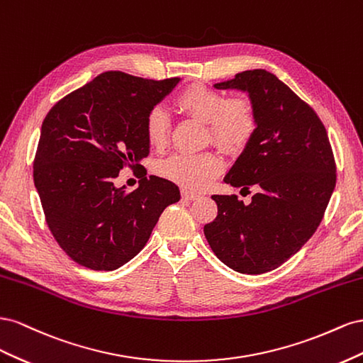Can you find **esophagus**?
<instances>
[{
	"mask_svg": "<svg viewBox=\"0 0 363 363\" xmlns=\"http://www.w3.org/2000/svg\"><path fill=\"white\" fill-rule=\"evenodd\" d=\"M182 198L187 199V201H194V199H199L201 194L193 193V191H190V190H182Z\"/></svg>",
	"mask_w": 363,
	"mask_h": 363,
	"instance_id": "esophagus-1",
	"label": "esophagus"
}]
</instances>
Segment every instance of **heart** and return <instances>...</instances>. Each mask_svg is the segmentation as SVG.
I'll use <instances>...</instances> for the list:
<instances>
[{"mask_svg": "<svg viewBox=\"0 0 363 363\" xmlns=\"http://www.w3.org/2000/svg\"><path fill=\"white\" fill-rule=\"evenodd\" d=\"M176 105L208 124L213 140L228 150L242 149L255 132L257 120L250 101L230 100L213 88L193 85L176 97ZM144 128L150 146L162 149L169 140V113L160 106L150 109ZM223 165L220 155L214 152L173 153L158 162L157 170L162 178L198 191L208 187Z\"/></svg>", "mask_w": 363, "mask_h": 363, "instance_id": "obj_1", "label": "heart"}]
</instances>
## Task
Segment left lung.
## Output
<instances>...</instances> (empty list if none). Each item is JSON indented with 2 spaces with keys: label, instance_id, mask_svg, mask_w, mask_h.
I'll return each mask as SVG.
<instances>
[{
  "label": "left lung",
  "instance_id": "8db88e82",
  "mask_svg": "<svg viewBox=\"0 0 363 363\" xmlns=\"http://www.w3.org/2000/svg\"><path fill=\"white\" fill-rule=\"evenodd\" d=\"M250 99L257 126L225 174L233 187L255 185L251 203L214 194L217 217L203 226L213 252L240 274L274 271L319 226L336 185V165L315 111L272 72L250 69L214 84Z\"/></svg>",
  "mask_w": 363,
  "mask_h": 363
}]
</instances>
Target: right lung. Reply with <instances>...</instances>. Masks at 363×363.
Returning <instances> with one entry per match:
<instances>
[{
    "label": "right lung",
    "instance_id": "right-lung-1",
    "mask_svg": "<svg viewBox=\"0 0 363 363\" xmlns=\"http://www.w3.org/2000/svg\"><path fill=\"white\" fill-rule=\"evenodd\" d=\"M179 82L108 71L47 113L35 187L51 234L76 263L118 269L147 243L165 206L181 199L178 185L146 172L132 191L113 184L124 165L141 167L150 152L147 113Z\"/></svg>",
    "mask_w": 363,
    "mask_h": 363
}]
</instances>
